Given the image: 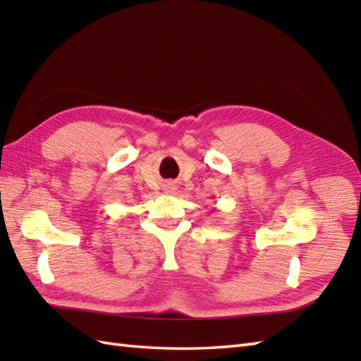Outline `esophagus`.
I'll return each instance as SVG.
<instances>
[{
  "label": "esophagus",
  "instance_id": "34e87169",
  "mask_svg": "<svg viewBox=\"0 0 361 361\" xmlns=\"http://www.w3.org/2000/svg\"><path fill=\"white\" fill-rule=\"evenodd\" d=\"M171 189H172V188H171Z\"/></svg>",
  "mask_w": 361,
  "mask_h": 361
}]
</instances>
